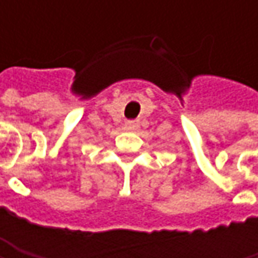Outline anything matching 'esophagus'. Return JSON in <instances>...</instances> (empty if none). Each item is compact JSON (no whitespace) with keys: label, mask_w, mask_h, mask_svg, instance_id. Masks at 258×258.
<instances>
[{"label":"esophagus","mask_w":258,"mask_h":258,"mask_svg":"<svg viewBox=\"0 0 258 258\" xmlns=\"http://www.w3.org/2000/svg\"><path fill=\"white\" fill-rule=\"evenodd\" d=\"M138 127H139V122L138 120H127L124 123V129L126 131H136Z\"/></svg>","instance_id":"obj_1"}]
</instances>
